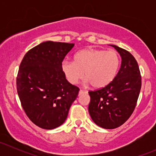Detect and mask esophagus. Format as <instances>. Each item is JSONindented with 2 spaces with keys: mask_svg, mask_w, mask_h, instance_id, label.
<instances>
[{
  "mask_svg": "<svg viewBox=\"0 0 156 156\" xmlns=\"http://www.w3.org/2000/svg\"><path fill=\"white\" fill-rule=\"evenodd\" d=\"M85 93H87V91L85 90H79V95H81L82 94H85Z\"/></svg>",
  "mask_w": 156,
  "mask_h": 156,
  "instance_id": "1",
  "label": "esophagus"
}]
</instances>
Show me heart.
Here are the masks:
<instances>
[{
  "label": "heart",
  "instance_id": "b5f03b06",
  "mask_svg": "<svg viewBox=\"0 0 156 156\" xmlns=\"http://www.w3.org/2000/svg\"><path fill=\"white\" fill-rule=\"evenodd\" d=\"M119 66L120 56L117 52L92 48L80 50L74 56V61L64 60L61 64L70 84H78L85 75L86 82L97 89L109 84L115 78Z\"/></svg>",
  "mask_w": 156,
  "mask_h": 156
}]
</instances>
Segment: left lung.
Returning a JSON list of instances; mask_svg holds the SVG:
<instances>
[{
    "mask_svg": "<svg viewBox=\"0 0 156 156\" xmlns=\"http://www.w3.org/2000/svg\"><path fill=\"white\" fill-rule=\"evenodd\" d=\"M110 46L122 57L121 68L109 84L89 91L90 115L96 125L105 129L116 128L130 118L141 89L140 72L133 55L116 45Z\"/></svg>",
    "mask_w": 156,
    "mask_h": 156,
    "instance_id": "1",
    "label": "left lung"
}]
</instances>
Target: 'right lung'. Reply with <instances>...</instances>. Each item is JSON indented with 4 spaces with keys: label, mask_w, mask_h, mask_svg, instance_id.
Listing matches in <instances>:
<instances>
[{
    "label": "right lung",
    "mask_w": 156,
    "mask_h": 156,
    "mask_svg": "<svg viewBox=\"0 0 156 156\" xmlns=\"http://www.w3.org/2000/svg\"><path fill=\"white\" fill-rule=\"evenodd\" d=\"M75 44L43 42L29 50L16 78L22 106L37 126L51 130L60 126L78 95L79 88L66 78L61 64Z\"/></svg>",
    "instance_id": "right-lung-1"
}]
</instances>
